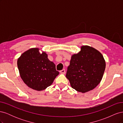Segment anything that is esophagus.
I'll return each mask as SVG.
<instances>
[{
  "instance_id": "34e87169",
  "label": "esophagus",
  "mask_w": 123,
  "mask_h": 123,
  "mask_svg": "<svg viewBox=\"0 0 123 123\" xmlns=\"http://www.w3.org/2000/svg\"><path fill=\"white\" fill-rule=\"evenodd\" d=\"M60 73L61 74H65V69H62V70L60 71Z\"/></svg>"
}]
</instances>
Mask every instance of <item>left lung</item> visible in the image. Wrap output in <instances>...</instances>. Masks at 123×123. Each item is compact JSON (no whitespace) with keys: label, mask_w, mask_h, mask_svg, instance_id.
<instances>
[{"label":"left lung","mask_w":123,"mask_h":123,"mask_svg":"<svg viewBox=\"0 0 123 123\" xmlns=\"http://www.w3.org/2000/svg\"><path fill=\"white\" fill-rule=\"evenodd\" d=\"M106 68L103 55L94 48L83 46L72 55L66 77L71 86L81 93L94 89L101 81Z\"/></svg>","instance_id":"left-lung-1"}]
</instances>
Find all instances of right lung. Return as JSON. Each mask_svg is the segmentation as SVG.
<instances>
[{
    "label": "right lung",
    "mask_w": 123,
    "mask_h": 123,
    "mask_svg": "<svg viewBox=\"0 0 123 123\" xmlns=\"http://www.w3.org/2000/svg\"><path fill=\"white\" fill-rule=\"evenodd\" d=\"M39 50L33 48L25 51L18 58L17 66L24 82L29 88L42 91L51 85L59 72L45 52L40 53Z\"/></svg>",
    "instance_id": "add662e5"
}]
</instances>
